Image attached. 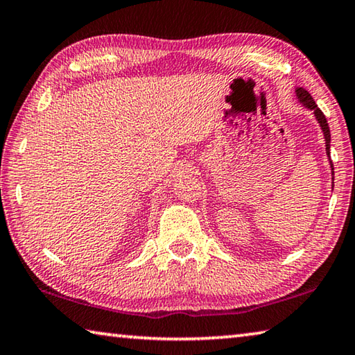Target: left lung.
I'll list each match as a JSON object with an SVG mask.
<instances>
[{
    "instance_id": "left-lung-1",
    "label": "left lung",
    "mask_w": 355,
    "mask_h": 355,
    "mask_svg": "<svg viewBox=\"0 0 355 355\" xmlns=\"http://www.w3.org/2000/svg\"><path fill=\"white\" fill-rule=\"evenodd\" d=\"M295 92H297V96H299V99H300V103L305 105V107H308V109H311L314 112V116L318 118L319 125H320V128H322L324 136H325V150H327V155L330 156V129H329L327 118H325V115L322 114V110H320L319 107H318V104L314 103V99L311 98V94H309L306 89L297 88ZM330 166H331V173H334V164H331V161H330Z\"/></svg>"
}]
</instances>
